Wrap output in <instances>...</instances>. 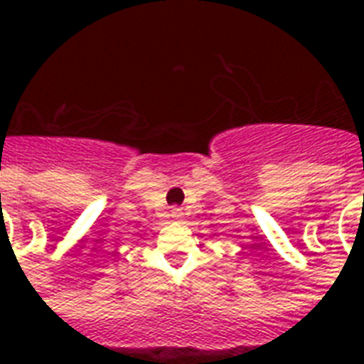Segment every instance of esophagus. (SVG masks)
<instances>
[{
    "mask_svg": "<svg viewBox=\"0 0 364 364\" xmlns=\"http://www.w3.org/2000/svg\"><path fill=\"white\" fill-rule=\"evenodd\" d=\"M181 210H177V208H173V210H171V217H173V219H181Z\"/></svg>",
    "mask_w": 364,
    "mask_h": 364,
    "instance_id": "1",
    "label": "esophagus"
}]
</instances>
